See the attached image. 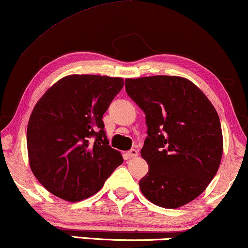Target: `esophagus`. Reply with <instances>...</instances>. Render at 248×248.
Listing matches in <instances>:
<instances>
[{"label": "esophagus", "instance_id": "obj_1", "mask_svg": "<svg viewBox=\"0 0 248 248\" xmlns=\"http://www.w3.org/2000/svg\"><path fill=\"white\" fill-rule=\"evenodd\" d=\"M127 154H129L130 157H137L139 155V152L137 151V149H131V151H129Z\"/></svg>", "mask_w": 248, "mask_h": 248}]
</instances>
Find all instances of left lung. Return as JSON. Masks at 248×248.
<instances>
[{"instance_id": "8db88e82", "label": "left lung", "mask_w": 248, "mask_h": 248, "mask_svg": "<svg viewBox=\"0 0 248 248\" xmlns=\"http://www.w3.org/2000/svg\"><path fill=\"white\" fill-rule=\"evenodd\" d=\"M125 90L146 116L141 156L149 170L139 182L142 194L163 208L191 202L221 164L217 111L193 82L176 76L126 79Z\"/></svg>"}]
</instances>
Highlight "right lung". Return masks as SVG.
Returning a JSON list of instances; mask_svg holds the SVG:
<instances>
[{
  "mask_svg": "<svg viewBox=\"0 0 248 248\" xmlns=\"http://www.w3.org/2000/svg\"><path fill=\"white\" fill-rule=\"evenodd\" d=\"M123 85L122 78L71 75L38 101L27 125V152L33 175L51 194L84 200L123 163L102 121Z\"/></svg>",
  "mask_w": 248,
  "mask_h": 248,
  "instance_id": "obj_1",
  "label": "right lung"
}]
</instances>
